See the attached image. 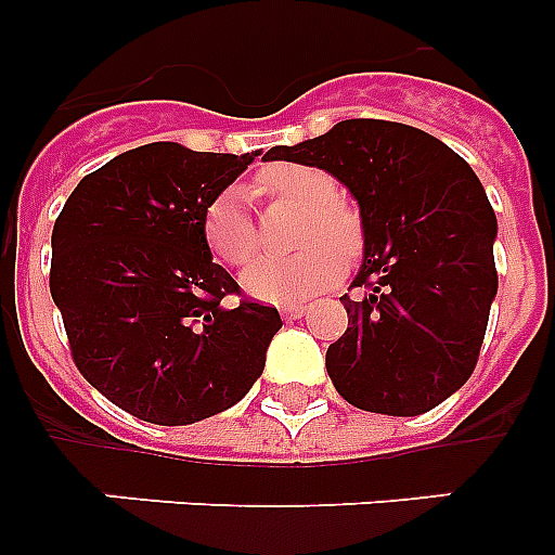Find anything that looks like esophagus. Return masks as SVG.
Listing matches in <instances>:
<instances>
[{"instance_id": "obj_1", "label": "esophagus", "mask_w": 555, "mask_h": 555, "mask_svg": "<svg viewBox=\"0 0 555 555\" xmlns=\"http://www.w3.org/2000/svg\"><path fill=\"white\" fill-rule=\"evenodd\" d=\"M281 313L286 320H300L302 313H306V306H302V302H288V306L281 308Z\"/></svg>"}]
</instances>
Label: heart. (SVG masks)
Returning a JSON list of instances; mask_svg holds the SVG:
<instances>
[{
    "mask_svg": "<svg viewBox=\"0 0 555 555\" xmlns=\"http://www.w3.org/2000/svg\"><path fill=\"white\" fill-rule=\"evenodd\" d=\"M255 191L302 205L288 255H267L244 272V288L267 302H297L331 288L345 274V261L364 247L361 210L338 194L327 169L311 164H272L258 171ZM208 247L230 267H244L258 255L261 233L249 208V191L233 183L205 210Z\"/></svg>",
    "mask_w": 555,
    "mask_h": 555,
    "instance_id": "obj_1",
    "label": "heart"
}]
</instances>
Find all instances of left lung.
Here are the masks:
<instances>
[{
    "label": "left lung",
    "instance_id": "8db88e82",
    "mask_svg": "<svg viewBox=\"0 0 555 555\" xmlns=\"http://www.w3.org/2000/svg\"><path fill=\"white\" fill-rule=\"evenodd\" d=\"M267 158L327 169L361 205L364 263L341 297L345 336L325 356L338 395L389 416L444 403L478 364L498 294V219L467 160L384 119L338 121Z\"/></svg>",
    "mask_w": 555,
    "mask_h": 555
}]
</instances>
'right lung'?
<instances>
[{"instance_id":"1","label":"right lung","mask_w":555,"mask_h":555,"mask_svg":"<svg viewBox=\"0 0 555 555\" xmlns=\"http://www.w3.org/2000/svg\"><path fill=\"white\" fill-rule=\"evenodd\" d=\"M258 152L127 150L77 183L52 228L49 292L88 384L127 414L191 425L242 400L281 331L210 258L205 210ZM240 297L224 307L223 297Z\"/></svg>"}]
</instances>
